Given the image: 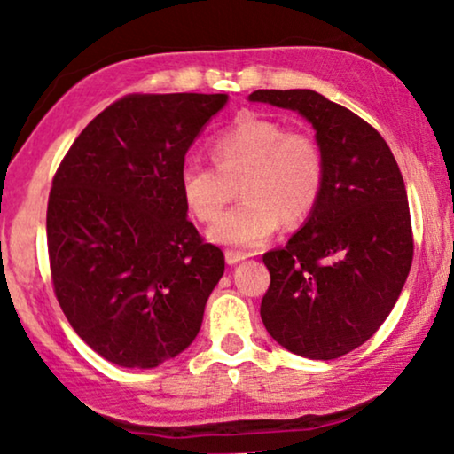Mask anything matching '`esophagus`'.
I'll return each mask as SVG.
<instances>
[{"instance_id": "1", "label": "esophagus", "mask_w": 454, "mask_h": 454, "mask_svg": "<svg viewBox=\"0 0 454 454\" xmlns=\"http://www.w3.org/2000/svg\"><path fill=\"white\" fill-rule=\"evenodd\" d=\"M244 259H246L244 253H236V250H227L225 253V261L229 262V265H238V262Z\"/></svg>"}]
</instances>
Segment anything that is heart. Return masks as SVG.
Wrapping results in <instances>:
<instances>
[{"mask_svg": "<svg viewBox=\"0 0 454 454\" xmlns=\"http://www.w3.org/2000/svg\"><path fill=\"white\" fill-rule=\"evenodd\" d=\"M215 166L198 161L181 170V195L192 215L210 223L236 198L244 201L208 229L216 244L253 250L278 231L282 221L301 225L324 192L326 161L317 138L267 117H242L210 145Z\"/></svg>", "mask_w": 454, "mask_h": 454, "instance_id": "heart-1", "label": "heart"}]
</instances>
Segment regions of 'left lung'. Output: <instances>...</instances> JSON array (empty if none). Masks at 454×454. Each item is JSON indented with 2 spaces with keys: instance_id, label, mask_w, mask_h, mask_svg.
<instances>
[{
  "instance_id": "8db88e82",
  "label": "left lung",
  "mask_w": 454,
  "mask_h": 454,
  "mask_svg": "<svg viewBox=\"0 0 454 454\" xmlns=\"http://www.w3.org/2000/svg\"><path fill=\"white\" fill-rule=\"evenodd\" d=\"M316 128L326 178L316 210L284 248L262 254L267 333L296 356L334 360L366 343L394 309L412 265L404 178L389 145L354 111L313 90H256Z\"/></svg>"
}]
</instances>
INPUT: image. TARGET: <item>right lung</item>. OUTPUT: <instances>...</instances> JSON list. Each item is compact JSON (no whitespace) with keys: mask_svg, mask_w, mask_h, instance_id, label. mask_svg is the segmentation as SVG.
<instances>
[{"mask_svg":"<svg viewBox=\"0 0 454 454\" xmlns=\"http://www.w3.org/2000/svg\"><path fill=\"white\" fill-rule=\"evenodd\" d=\"M227 94H128L52 178L46 236L60 309L105 360L155 368L198 337L225 256L181 195L184 153Z\"/></svg>","mask_w":454,"mask_h":454,"instance_id":"1","label":"right lung"}]
</instances>
